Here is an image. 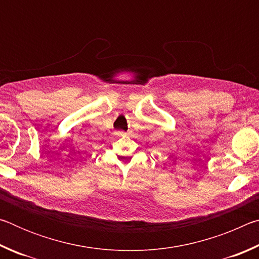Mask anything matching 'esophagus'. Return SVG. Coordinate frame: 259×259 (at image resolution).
Wrapping results in <instances>:
<instances>
[{"label": "esophagus", "mask_w": 259, "mask_h": 259, "mask_svg": "<svg viewBox=\"0 0 259 259\" xmlns=\"http://www.w3.org/2000/svg\"><path fill=\"white\" fill-rule=\"evenodd\" d=\"M116 135H117V136H121V137H124L125 133H124V131H117Z\"/></svg>", "instance_id": "obj_1"}]
</instances>
